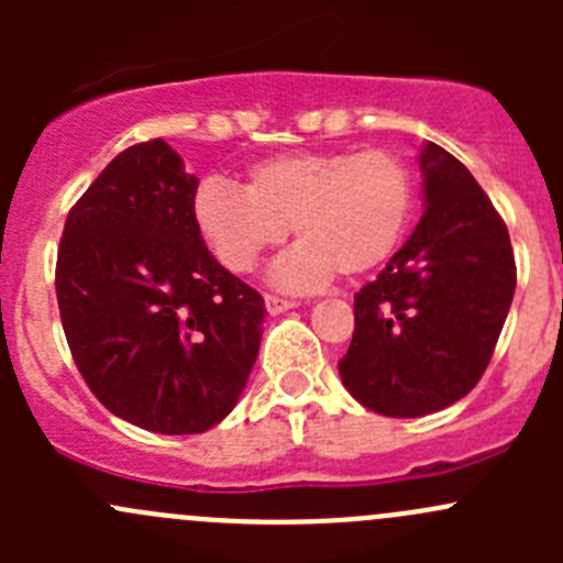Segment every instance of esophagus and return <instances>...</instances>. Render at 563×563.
<instances>
[{"label": "esophagus", "mask_w": 563, "mask_h": 563, "mask_svg": "<svg viewBox=\"0 0 563 563\" xmlns=\"http://www.w3.org/2000/svg\"><path fill=\"white\" fill-rule=\"evenodd\" d=\"M264 305H266V310H269L272 316H277V313H286V310L297 308V302H294V299H283V297H275V294H266V297H264Z\"/></svg>", "instance_id": "34e87169"}]
</instances>
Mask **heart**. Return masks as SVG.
<instances>
[{
    "label": "heart",
    "instance_id": "b5f03b06",
    "mask_svg": "<svg viewBox=\"0 0 563 563\" xmlns=\"http://www.w3.org/2000/svg\"><path fill=\"white\" fill-rule=\"evenodd\" d=\"M413 207L406 161L389 150L297 152L255 163L247 187L209 176L192 220L214 258L245 275L294 229L299 245L272 266V283L305 291L334 272L365 277L391 258Z\"/></svg>",
    "mask_w": 563,
    "mask_h": 563
}]
</instances>
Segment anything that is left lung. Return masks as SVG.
<instances>
[{
	"mask_svg": "<svg viewBox=\"0 0 563 563\" xmlns=\"http://www.w3.org/2000/svg\"><path fill=\"white\" fill-rule=\"evenodd\" d=\"M419 172L422 218L354 297V338L338 362L351 397L384 417H424L468 395L518 283L507 225L468 168L428 141Z\"/></svg>",
	"mask_w": 563,
	"mask_h": 563,
	"instance_id": "left-lung-1",
	"label": "left lung"
}]
</instances>
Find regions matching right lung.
I'll list each match as a JSON object with an SVG mask.
<instances>
[{
	"label": "right lung",
	"mask_w": 563,
	"mask_h": 563,
	"mask_svg": "<svg viewBox=\"0 0 563 563\" xmlns=\"http://www.w3.org/2000/svg\"><path fill=\"white\" fill-rule=\"evenodd\" d=\"M198 179L163 139L113 157L65 220L56 299L84 382L124 422L192 435L231 413L264 299L203 245Z\"/></svg>",
	"instance_id": "obj_1"
}]
</instances>
